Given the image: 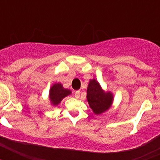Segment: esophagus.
I'll return each mask as SVG.
<instances>
[{
	"instance_id": "34e87169",
	"label": "esophagus",
	"mask_w": 160,
	"mask_h": 160,
	"mask_svg": "<svg viewBox=\"0 0 160 160\" xmlns=\"http://www.w3.org/2000/svg\"><path fill=\"white\" fill-rule=\"evenodd\" d=\"M74 96H75V98H78L79 96H80V91H79V90H77V91H75V94H74Z\"/></svg>"
}]
</instances>
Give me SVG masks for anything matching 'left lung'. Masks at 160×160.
<instances>
[{
    "instance_id": "obj_1",
    "label": "left lung",
    "mask_w": 160,
    "mask_h": 160,
    "mask_svg": "<svg viewBox=\"0 0 160 160\" xmlns=\"http://www.w3.org/2000/svg\"><path fill=\"white\" fill-rule=\"evenodd\" d=\"M87 93L89 106L97 115L107 111L112 105L114 100L113 94L110 91H104L96 79L90 80Z\"/></svg>"
}]
</instances>
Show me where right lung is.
<instances>
[{
	"mask_svg": "<svg viewBox=\"0 0 160 160\" xmlns=\"http://www.w3.org/2000/svg\"><path fill=\"white\" fill-rule=\"evenodd\" d=\"M71 94V90L66 89L61 83H54L50 87L49 93V98L51 105L56 107L66 96Z\"/></svg>",
	"mask_w": 160,
	"mask_h": 160,
	"instance_id": "obj_1",
	"label": "right lung"
}]
</instances>
